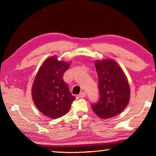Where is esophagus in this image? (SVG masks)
I'll return each instance as SVG.
<instances>
[{
    "instance_id": "esophagus-1",
    "label": "esophagus",
    "mask_w": 156,
    "mask_h": 156,
    "mask_svg": "<svg viewBox=\"0 0 156 156\" xmlns=\"http://www.w3.org/2000/svg\"><path fill=\"white\" fill-rule=\"evenodd\" d=\"M78 96L81 98H84L86 96V94L84 93V92H81V93L78 95Z\"/></svg>"
}]
</instances>
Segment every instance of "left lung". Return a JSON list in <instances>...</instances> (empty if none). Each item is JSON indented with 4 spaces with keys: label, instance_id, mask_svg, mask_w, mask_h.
<instances>
[{
    "label": "left lung",
    "instance_id": "left-lung-1",
    "mask_svg": "<svg viewBox=\"0 0 156 156\" xmlns=\"http://www.w3.org/2000/svg\"><path fill=\"white\" fill-rule=\"evenodd\" d=\"M100 99L91 105L93 112L102 119L119 114L130 100V87L127 78L119 65L113 59L96 60Z\"/></svg>",
    "mask_w": 156,
    "mask_h": 156
}]
</instances>
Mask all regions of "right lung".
Returning a JSON list of instances; mask_svg holds the SVG:
<instances>
[{"label": "right lung", "mask_w": 156, "mask_h": 156, "mask_svg": "<svg viewBox=\"0 0 156 156\" xmlns=\"http://www.w3.org/2000/svg\"><path fill=\"white\" fill-rule=\"evenodd\" d=\"M71 65L56 56L43 62L34 79L31 96L37 109L52 119L67 114L76 98L72 96L62 76Z\"/></svg>", "instance_id": "right-lung-1"}]
</instances>
